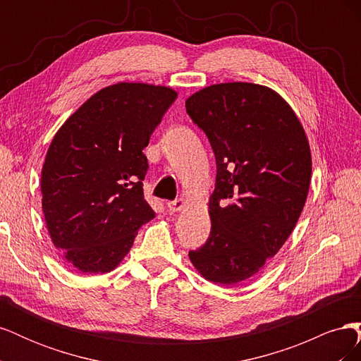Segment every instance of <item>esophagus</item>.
Masks as SVG:
<instances>
[{
    "mask_svg": "<svg viewBox=\"0 0 361 361\" xmlns=\"http://www.w3.org/2000/svg\"><path fill=\"white\" fill-rule=\"evenodd\" d=\"M183 206H185V199L180 197V199L169 202V203H167V209H169L170 212H178V211L182 209Z\"/></svg>",
    "mask_w": 361,
    "mask_h": 361,
    "instance_id": "34e87169",
    "label": "esophagus"
}]
</instances>
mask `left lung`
Returning a JSON list of instances; mask_svg holds the SVG:
<instances>
[{
    "instance_id": "left-lung-1",
    "label": "left lung",
    "mask_w": 361,
    "mask_h": 361,
    "mask_svg": "<svg viewBox=\"0 0 361 361\" xmlns=\"http://www.w3.org/2000/svg\"><path fill=\"white\" fill-rule=\"evenodd\" d=\"M185 106L216 162L211 233L188 256L206 280L236 285L257 274L297 224L310 187L309 141L292 108L265 85L215 84Z\"/></svg>"
}]
</instances>
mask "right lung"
I'll list each match as a JSON object with an SVG mask.
<instances>
[{"mask_svg":"<svg viewBox=\"0 0 361 361\" xmlns=\"http://www.w3.org/2000/svg\"><path fill=\"white\" fill-rule=\"evenodd\" d=\"M176 97L161 85L105 87L52 138L42 169V207L54 245L81 272L114 269L155 216L143 194V149Z\"/></svg>","mask_w":361,"mask_h":361,"instance_id":"right-lung-1","label":"right lung"}]
</instances>
